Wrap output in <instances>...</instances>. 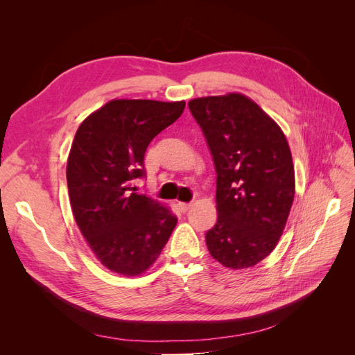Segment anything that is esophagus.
<instances>
[{"label":"esophagus","mask_w":355,"mask_h":355,"mask_svg":"<svg viewBox=\"0 0 355 355\" xmlns=\"http://www.w3.org/2000/svg\"><path fill=\"white\" fill-rule=\"evenodd\" d=\"M191 207H192V202H179V209L184 213L188 211Z\"/></svg>","instance_id":"esophagus-1"}]
</instances>
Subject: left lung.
<instances>
[{
	"label": "left lung",
	"mask_w": 355,
	"mask_h": 355,
	"mask_svg": "<svg viewBox=\"0 0 355 355\" xmlns=\"http://www.w3.org/2000/svg\"><path fill=\"white\" fill-rule=\"evenodd\" d=\"M216 168L218 222L206 234L223 266L259 263L280 240L295 198V168L282 128L240 93L192 99Z\"/></svg>",
	"instance_id": "left-lung-1"
}]
</instances>
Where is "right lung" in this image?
I'll list each match as a JSON object with an SVG mask.
<instances>
[{"mask_svg":"<svg viewBox=\"0 0 355 355\" xmlns=\"http://www.w3.org/2000/svg\"><path fill=\"white\" fill-rule=\"evenodd\" d=\"M185 102L115 99L90 114L75 133L67 164L75 222L108 270L145 272L159 256L178 218L136 192L153 139L173 124Z\"/></svg>","mask_w":355,"mask_h":355,"instance_id":"right-lung-1","label":"right lung"}]
</instances>
